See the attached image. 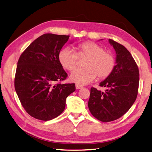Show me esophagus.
Returning a JSON list of instances; mask_svg holds the SVG:
<instances>
[{"instance_id": "obj_1", "label": "esophagus", "mask_w": 152, "mask_h": 152, "mask_svg": "<svg viewBox=\"0 0 152 152\" xmlns=\"http://www.w3.org/2000/svg\"><path fill=\"white\" fill-rule=\"evenodd\" d=\"M83 88V86H82L81 85H79V84H76V88L77 89H82Z\"/></svg>"}]
</instances>
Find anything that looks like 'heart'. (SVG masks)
I'll return each instance as SVG.
<instances>
[{"label": "heart", "mask_w": 152, "mask_h": 152, "mask_svg": "<svg viewBox=\"0 0 152 152\" xmlns=\"http://www.w3.org/2000/svg\"><path fill=\"white\" fill-rule=\"evenodd\" d=\"M77 53L69 48H63L58 58L59 63L69 71L75 69L79 57H88L83 64L85 68L78 69L70 74L72 82L80 85H86L95 80L98 76L99 79L108 77L114 70L115 60L114 56L100 45L95 42H84L77 47Z\"/></svg>", "instance_id": "heart-1"}]
</instances>
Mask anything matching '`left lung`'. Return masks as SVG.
Masks as SVG:
<instances>
[{
    "label": "left lung",
    "mask_w": 152,
    "mask_h": 152,
    "mask_svg": "<svg viewBox=\"0 0 152 152\" xmlns=\"http://www.w3.org/2000/svg\"><path fill=\"white\" fill-rule=\"evenodd\" d=\"M109 43L115 51V66L112 74L99 86L104 92L91 88L88 101L90 112L99 120L109 122L124 115L137 99L139 84L137 64L126 48L113 40Z\"/></svg>",
    "instance_id": "left-lung-1"
}]
</instances>
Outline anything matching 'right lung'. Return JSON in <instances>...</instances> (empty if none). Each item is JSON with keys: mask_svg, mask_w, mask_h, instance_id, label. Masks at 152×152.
Wrapping results in <instances>:
<instances>
[{"mask_svg": "<svg viewBox=\"0 0 152 152\" xmlns=\"http://www.w3.org/2000/svg\"><path fill=\"white\" fill-rule=\"evenodd\" d=\"M70 36L47 33L34 40L18 60L14 86L23 107L36 119L48 121L62 113L75 83H60L67 74L59 53ZM72 43V42H70Z\"/></svg>", "mask_w": 152, "mask_h": 152, "instance_id": "right-lung-1", "label": "right lung"}]
</instances>
